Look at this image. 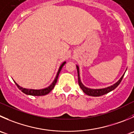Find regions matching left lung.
<instances>
[{"label": "left lung", "instance_id": "8db88e82", "mask_svg": "<svg viewBox=\"0 0 134 134\" xmlns=\"http://www.w3.org/2000/svg\"><path fill=\"white\" fill-rule=\"evenodd\" d=\"M76 69H77V72H78V82H79V84L80 86V88L82 90L83 92L86 93V94L88 95V96H103V95L106 94V93H109L111 91L113 90H115L118 86L120 84V83L121 82L122 80L123 77H124V75H122L121 78L120 79V80L117 82L116 83H115V84H113V86H111L109 87H107L106 88H103V89H96V90H93V89H90V88H86V87L84 86L82 84L81 81H80V75H79V68L78 66H76Z\"/></svg>", "mask_w": 134, "mask_h": 134}]
</instances>
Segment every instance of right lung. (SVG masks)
Instances as JSON below:
<instances>
[{"label": "right lung", "mask_w": 134, "mask_h": 134, "mask_svg": "<svg viewBox=\"0 0 134 134\" xmlns=\"http://www.w3.org/2000/svg\"><path fill=\"white\" fill-rule=\"evenodd\" d=\"M65 64V62H63V63L62 64V65L60 66V67H59V71H58L56 76H55V80H54V82H52V84L50 86H48V88H44V89H42V90L26 89V88H21V87L19 86L18 85L16 82H15V84H16L17 86H18V88H19V89L22 92H23L24 93H25V94L31 95V96H44V95H46V94H48V93H50V92L52 90L53 88H54V86H55V83L57 82V80H58V76H59V72H60L62 67H63V66Z\"/></svg>", "instance_id": "add662e5"}]
</instances>
